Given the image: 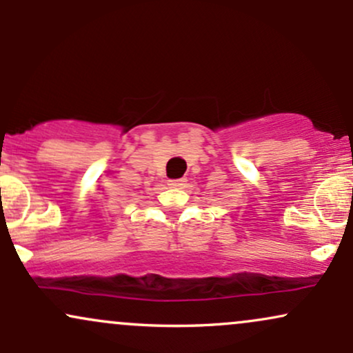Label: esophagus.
Returning a JSON list of instances; mask_svg holds the SVG:
<instances>
[{"instance_id":"1","label":"esophagus","mask_w":353,"mask_h":353,"mask_svg":"<svg viewBox=\"0 0 353 353\" xmlns=\"http://www.w3.org/2000/svg\"><path fill=\"white\" fill-rule=\"evenodd\" d=\"M169 185H171V188H184L185 179H171L169 181Z\"/></svg>"}]
</instances>
